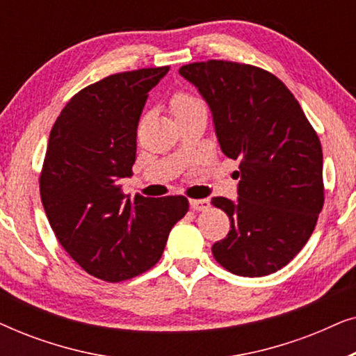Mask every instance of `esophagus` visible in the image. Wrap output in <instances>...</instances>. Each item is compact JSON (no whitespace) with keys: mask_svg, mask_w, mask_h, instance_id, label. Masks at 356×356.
Returning a JSON list of instances; mask_svg holds the SVG:
<instances>
[{"mask_svg":"<svg viewBox=\"0 0 356 356\" xmlns=\"http://www.w3.org/2000/svg\"><path fill=\"white\" fill-rule=\"evenodd\" d=\"M189 206H191L193 211H207L211 207V201L209 199H191Z\"/></svg>","mask_w":356,"mask_h":356,"instance_id":"34e87169","label":"esophagus"}]
</instances>
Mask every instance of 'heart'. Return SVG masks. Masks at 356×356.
Returning a JSON list of instances; mask_svg holds the SVG:
<instances>
[{"instance_id":"1","label":"heart","mask_w":356,"mask_h":356,"mask_svg":"<svg viewBox=\"0 0 356 356\" xmlns=\"http://www.w3.org/2000/svg\"><path fill=\"white\" fill-rule=\"evenodd\" d=\"M202 106H204L202 100H199L197 97L188 94V92H177V94L172 97V110L175 116L188 113V111L196 110V108H202Z\"/></svg>"}]
</instances>
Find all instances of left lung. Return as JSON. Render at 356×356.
Here are the masks:
<instances>
[{"instance_id": "obj_1", "label": "left lung", "mask_w": 356, "mask_h": 356, "mask_svg": "<svg viewBox=\"0 0 356 356\" xmlns=\"http://www.w3.org/2000/svg\"><path fill=\"white\" fill-rule=\"evenodd\" d=\"M179 74L207 102L222 152L240 160L238 197H212L230 218L212 254L236 275L274 274L306 245L323 211L318 134L284 82L261 67L209 60Z\"/></svg>"}]
</instances>
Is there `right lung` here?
Wrapping results in <instances>:
<instances>
[{
  "label": "right lung",
  "instance_id": "right-lung-1",
  "mask_svg": "<svg viewBox=\"0 0 356 356\" xmlns=\"http://www.w3.org/2000/svg\"><path fill=\"white\" fill-rule=\"evenodd\" d=\"M170 67L118 72L72 97L48 139L40 197L51 230L87 274L121 282L149 270L188 212L184 196L129 199L136 136L149 90Z\"/></svg>",
  "mask_w": 356,
  "mask_h": 356
}]
</instances>
